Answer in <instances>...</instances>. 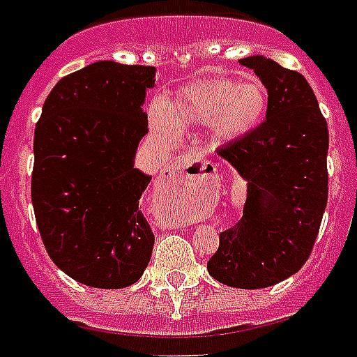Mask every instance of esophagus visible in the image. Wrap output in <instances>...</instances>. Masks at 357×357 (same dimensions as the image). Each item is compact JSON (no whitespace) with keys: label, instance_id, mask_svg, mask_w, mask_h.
Returning a JSON list of instances; mask_svg holds the SVG:
<instances>
[{"label":"esophagus","instance_id":"obj_1","mask_svg":"<svg viewBox=\"0 0 357 357\" xmlns=\"http://www.w3.org/2000/svg\"><path fill=\"white\" fill-rule=\"evenodd\" d=\"M215 170V165L212 161L199 160L196 155H183L181 160L174 163V172L187 174L188 178H205L212 176Z\"/></svg>","mask_w":357,"mask_h":357}]
</instances>
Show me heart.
Returning <instances> with one entry per match:
<instances>
[{"mask_svg":"<svg viewBox=\"0 0 357 357\" xmlns=\"http://www.w3.org/2000/svg\"><path fill=\"white\" fill-rule=\"evenodd\" d=\"M268 110V92L257 79L211 77L185 85L167 101H154L151 121L158 127L208 125L215 139L232 142L254 132Z\"/></svg>","mask_w":357,"mask_h":357,"instance_id":"obj_1","label":"heart"}]
</instances>
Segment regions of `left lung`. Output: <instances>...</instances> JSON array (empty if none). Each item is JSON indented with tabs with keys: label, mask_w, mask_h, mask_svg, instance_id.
<instances>
[{
	"label": "left lung",
	"mask_w": 357,
	"mask_h": 357,
	"mask_svg": "<svg viewBox=\"0 0 357 357\" xmlns=\"http://www.w3.org/2000/svg\"><path fill=\"white\" fill-rule=\"evenodd\" d=\"M268 92L266 119L218 151L248 181L243 218L220 232L208 274L236 289H265L305 265L328 197V128L299 72L263 56L239 59Z\"/></svg>",
	"instance_id": "8db88e82"
}]
</instances>
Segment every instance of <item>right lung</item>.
Here are the masks:
<instances>
[{
    "label": "right lung",
    "mask_w": 357,
    "mask_h": 357,
    "mask_svg": "<svg viewBox=\"0 0 357 357\" xmlns=\"http://www.w3.org/2000/svg\"><path fill=\"white\" fill-rule=\"evenodd\" d=\"M154 82V67L92 63L59 79L36 123V223L50 259L83 285L125 289L151 261L154 232L139 208L151 178L132 163Z\"/></svg>",
    "instance_id": "1"
}]
</instances>
